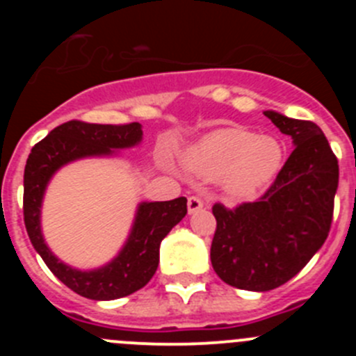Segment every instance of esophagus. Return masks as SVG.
Instances as JSON below:
<instances>
[{"mask_svg":"<svg viewBox=\"0 0 356 356\" xmlns=\"http://www.w3.org/2000/svg\"><path fill=\"white\" fill-rule=\"evenodd\" d=\"M203 208V200L198 198V196H191L188 200V211L189 213H196V211Z\"/></svg>","mask_w":356,"mask_h":356,"instance_id":"1","label":"esophagus"}]
</instances>
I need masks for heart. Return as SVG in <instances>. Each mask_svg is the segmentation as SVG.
I'll list each match as a JSON object with an SVG mask.
<instances>
[{
  "mask_svg": "<svg viewBox=\"0 0 356 356\" xmlns=\"http://www.w3.org/2000/svg\"><path fill=\"white\" fill-rule=\"evenodd\" d=\"M186 168L204 179L225 177L229 193L246 196L279 174L284 161L281 143L243 129H222L188 149Z\"/></svg>",
  "mask_w": 356,
  "mask_h": 356,
  "instance_id": "1",
  "label": "heart"
}]
</instances>
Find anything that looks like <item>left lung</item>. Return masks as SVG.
Masks as SVG:
<instances>
[{
  "label": "left lung",
  "mask_w": 356,
  "mask_h": 356,
  "mask_svg": "<svg viewBox=\"0 0 356 356\" xmlns=\"http://www.w3.org/2000/svg\"><path fill=\"white\" fill-rule=\"evenodd\" d=\"M293 139V153L260 200L225 208L217 220L210 258L218 277L246 291H270L293 279L327 239L339 167L317 124L264 111Z\"/></svg>",
  "instance_id": "8db88e82"
}]
</instances>
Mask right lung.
I'll return each mask as SVG.
<instances>
[{
    "mask_svg": "<svg viewBox=\"0 0 356 356\" xmlns=\"http://www.w3.org/2000/svg\"><path fill=\"white\" fill-rule=\"evenodd\" d=\"M143 141L139 122L125 125L86 124L70 120L53 129L32 148L24 172V222L34 250L49 270L74 293L89 300L108 301L145 288L160 261V243L188 213L184 196L170 201L138 204L131 232L117 257L103 267L79 270L63 264L46 245L41 231V208L53 175L70 161L91 156H113L117 149Z\"/></svg>",
    "mask_w": 356,
    "mask_h": 356,
    "instance_id": "1",
    "label": "right lung"
}]
</instances>
